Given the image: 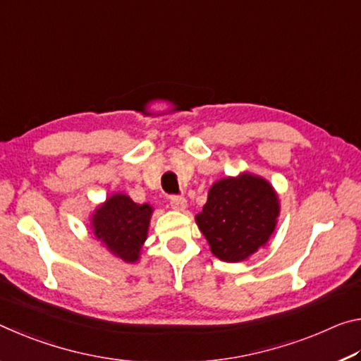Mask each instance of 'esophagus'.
Returning <instances> with one entry per match:
<instances>
[{"label":"esophagus","instance_id":"esophagus-1","mask_svg":"<svg viewBox=\"0 0 361 361\" xmlns=\"http://www.w3.org/2000/svg\"><path fill=\"white\" fill-rule=\"evenodd\" d=\"M169 203L174 211H184L187 208V200L184 197H171Z\"/></svg>","mask_w":361,"mask_h":361}]
</instances>
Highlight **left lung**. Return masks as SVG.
Returning <instances> with one entry per match:
<instances>
[{
	"label": "left lung",
	"mask_w": 361,
	"mask_h": 361,
	"mask_svg": "<svg viewBox=\"0 0 361 361\" xmlns=\"http://www.w3.org/2000/svg\"><path fill=\"white\" fill-rule=\"evenodd\" d=\"M279 216L280 200L274 185L246 171L214 182L195 221L217 259L243 262L269 243Z\"/></svg>",
	"instance_id": "left-lung-1"
}]
</instances>
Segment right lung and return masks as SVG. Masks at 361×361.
Here are the masks:
<instances>
[{
    "label": "right lung",
    "mask_w": 361,
    "mask_h": 361,
    "mask_svg": "<svg viewBox=\"0 0 361 361\" xmlns=\"http://www.w3.org/2000/svg\"><path fill=\"white\" fill-rule=\"evenodd\" d=\"M153 206L134 203L126 193H114L91 214V230L105 250L126 264L139 261L149 236Z\"/></svg>",
    "instance_id": "add662e5"
}]
</instances>
